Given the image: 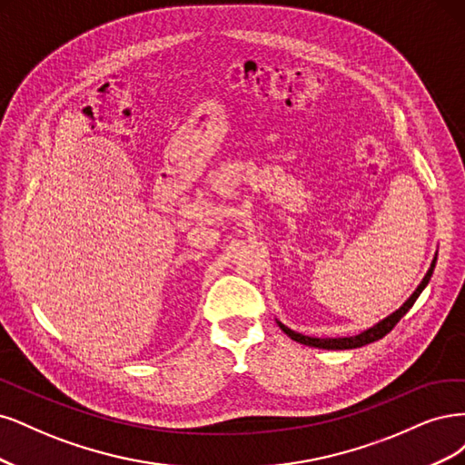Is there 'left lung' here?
Masks as SVG:
<instances>
[{"mask_svg": "<svg viewBox=\"0 0 465 465\" xmlns=\"http://www.w3.org/2000/svg\"><path fill=\"white\" fill-rule=\"evenodd\" d=\"M434 264H437V252H434V259H432V262L429 266L427 274L423 276L421 283H419V286L415 288V292L406 299V302H403V305H400L394 312L388 314V317H384L377 324H372L371 328H367V331L359 332L355 336H346V338H312V336H305V334H299V332L292 331V328H288L286 324H282L280 321H276V322H278V326L282 328V331L286 332L292 340H295L299 343H305V346H309V348H319V350H353V348L367 346V343H371V341H377V340L384 338L400 322V319L403 317V314H406L413 307V303L417 302V297L421 295V292L427 288V283H429V280L432 276V271H434Z\"/></svg>", "mask_w": 465, "mask_h": 465, "instance_id": "8db88e82", "label": "left lung"}]
</instances>
